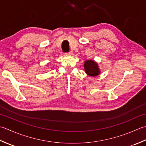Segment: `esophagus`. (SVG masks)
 Returning a JSON list of instances; mask_svg holds the SVG:
<instances>
[{
	"label": "esophagus",
	"mask_w": 146,
	"mask_h": 146,
	"mask_svg": "<svg viewBox=\"0 0 146 146\" xmlns=\"http://www.w3.org/2000/svg\"><path fill=\"white\" fill-rule=\"evenodd\" d=\"M72 54H73V52H72V51H70V52H68V53H66L67 55H72Z\"/></svg>",
	"instance_id": "esophagus-1"
}]
</instances>
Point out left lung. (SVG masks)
<instances>
[{
  "label": "left lung",
  "instance_id": "1",
  "mask_svg": "<svg viewBox=\"0 0 146 146\" xmlns=\"http://www.w3.org/2000/svg\"><path fill=\"white\" fill-rule=\"evenodd\" d=\"M84 69L86 74L91 77H96L101 74V70L96 62L88 60L84 62Z\"/></svg>",
  "mask_w": 146,
  "mask_h": 146
}]
</instances>
